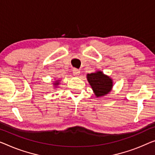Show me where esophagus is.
I'll use <instances>...</instances> for the list:
<instances>
[{
    "label": "esophagus",
    "instance_id": "obj_1",
    "mask_svg": "<svg viewBox=\"0 0 155 155\" xmlns=\"http://www.w3.org/2000/svg\"><path fill=\"white\" fill-rule=\"evenodd\" d=\"M73 74L75 77H78L80 74V70L78 69H74L73 70Z\"/></svg>",
    "mask_w": 155,
    "mask_h": 155
}]
</instances>
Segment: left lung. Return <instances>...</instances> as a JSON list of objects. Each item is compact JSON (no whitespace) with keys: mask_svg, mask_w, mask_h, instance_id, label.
<instances>
[{"mask_svg":"<svg viewBox=\"0 0 155 155\" xmlns=\"http://www.w3.org/2000/svg\"><path fill=\"white\" fill-rule=\"evenodd\" d=\"M87 79L97 97L104 96L111 91L113 80L103 74L102 71H98L94 73L87 74Z\"/></svg>","mask_w":155,"mask_h":155,"instance_id":"obj_1","label":"left lung"}]
</instances>
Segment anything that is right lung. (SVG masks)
<instances>
[{"label":"right lung","mask_w":155,"mask_h":155,"mask_svg":"<svg viewBox=\"0 0 155 155\" xmlns=\"http://www.w3.org/2000/svg\"><path fill=\"white\" fill-rule=\"evenodd\" d=\"M59 81H60L59 80H58V81H55L54 84V85H55V87H57V86H58V85H59Z\"/></svg>","instance_id":"right-lung-1"}]
</instances>
